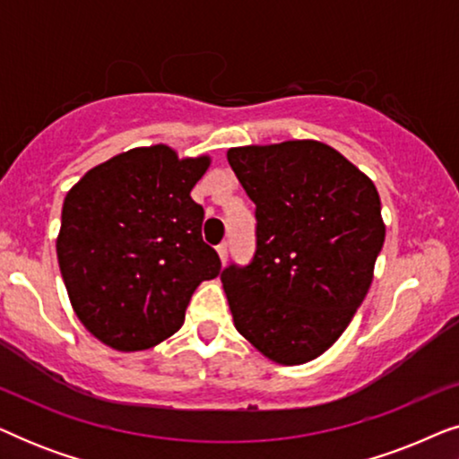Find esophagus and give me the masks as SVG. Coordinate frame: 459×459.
Returning <instances> with one entry per match:
<instances>
[{
  "label": "esophagus",
  "mask_w": 459,
  "mask_h": 459,
  "mask_svg": "<svg viewBox=\"0 0 459 459\" xmlns=\"http://www.w3.org/2000/svg\"><path fill=\"white\" fill-rule=\"evenodd\" d=\"M217 255H219V261H221V265H225V261H228V244H219Z\"/></svg>",
  "instance_id": "obj_1"
}]
</instances>
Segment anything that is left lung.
Wrapping results in <instances>:
<instances>
[{"mask_svg":"<svg viewBox=\"0 0 459 459\" xmlns=\"http://www.w3.org/2000/svg\"><path fill=\"white\" fill-rule=\"evenodd\" d=\"M256 204V253L223 269L234 325L269 361L325 353L374 280L386 236L374 181L328 143L286 140L228 150Z\"/></svg>","mask_w":459,"mask_h":459,"instance_id":"obj_1","label":"left lung"}]
</instances>
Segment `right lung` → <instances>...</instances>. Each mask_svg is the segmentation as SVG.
Masks as SVG:
<instances>
[{"mask_svg":"<svg viewBox=\"0 0 459 459\" xmlns=\"http://www.w3.org/2000/svg\"><path fill=\"white\" fill-rule=\"evenodd\" d=\"M209 167V154L154 143L100 162L68 190L60 273L74 316L106 347L134 353L167 341L194 290L221 272L190 196Z\"/></svg>","mask_w":459,"mask_h":459,"instance_id":"1","label":"right lung"}]
</instances>
